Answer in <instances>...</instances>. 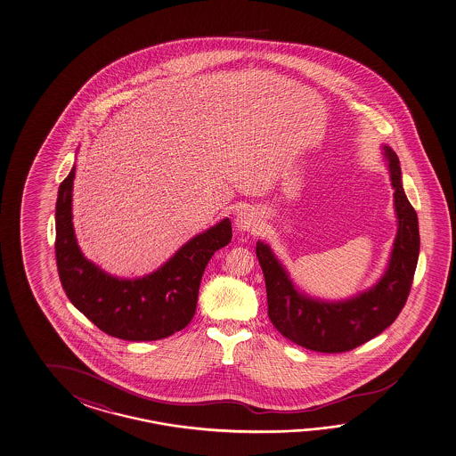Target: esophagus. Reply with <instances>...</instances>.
<instances>
[{
	"instance_id": "34e87169",
	"label": "esophagus",
	"mask_w": 456,
	"mask_h": 456,
	"mask_svg": "<svg viewBox=\"0 0 456 456\" xmlns=\"http://www.w3.org/2000/svg\"><path fill=\"white\" fill-rule=\"evenodd\" d=\"M235 223L243 232H256L259 227L258 215L251 208H243L237 213Z\"/></svg>"
}]
</instances>
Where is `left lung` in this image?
<instances>
[{
  "label": "left lung",
  "mask_w": 456,
  "mask_h": 456,
  "mask_svg": "<svg viewBox=\"0 0 456 456\" xmlns=\"http://www.w3.org/2000/svg\"><path fill=\"white\" fill-rule=\"evenodd\" d=\"M384 150L395 189L398 232L388 269L370 290L338 303L311 300L295 290L271 248L263 241L256 243L266 281L267 316L285 338L313 352H350L366 344L398 318L411 290L419 256L418 216L402 187L398 156L388 146Z\"/></svg>",
  "instance_id": "8db88e82"
}]
</instances>
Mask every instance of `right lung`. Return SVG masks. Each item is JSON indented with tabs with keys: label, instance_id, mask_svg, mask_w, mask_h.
I'll list each match as a JSON object with an SVG mask.
<instances>
[{
	"label": "right lung",
	"instance_id": "1",
	"mask_svg": "<svg viewBox=\"0 0 456 456\" xmlns=\"http://www.w3.org/2000/svg\"><path fill=\"white\" fill-rule=\"evenodd\" d=\"M76 166L61 182L56 201V266L70 303L108 336L130 342L159 340L179 332L197 310L198 289L208 261L232 239L224 219L183 245L163 267L143 279L104 274L84 258L72 227Z\"/></svg>",
	"mask_w": 456,
	"mask_h": 456
}]
</instances>
